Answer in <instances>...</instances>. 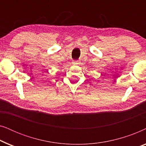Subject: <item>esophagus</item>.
Returning <instances> with one entry per match:
<instances>
[{
	"instance_id": "esophagus-1",
	"label": "esophagus",
	"mask_w": 146,
	"mask_h": 146,
	"mask_svg": "<svg viewBox=\"0 0 146 146\" xmlns=\"http://www.w3.org/2000/svg\"><path fill=\"white\" fill-rule=\"evenodd\" d=\"M72 63L74 64H79L80 61L79 60H73Z\"/></svg>"
}]
</instances>
